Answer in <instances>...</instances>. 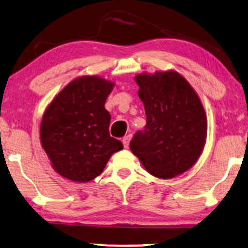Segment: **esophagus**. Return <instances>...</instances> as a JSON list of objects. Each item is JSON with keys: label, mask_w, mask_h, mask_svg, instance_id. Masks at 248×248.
<instances>
[{"label": "esophagus", "mask_w": 248, "mask_h": 248, "mask_svg": "<svg viewBox=\"0 0 248 248\" xmlns=\"http://www.w3.org/2000/svg\"><path fill=\"white\" fill-rule=\"evenodd\" d=\"M130 138H131V136H130V135L124 136V137L123 138V144H124V148H128V146H129V141H130Z\"/></svg>", "instance_id": "obj_1"}]
</instances>
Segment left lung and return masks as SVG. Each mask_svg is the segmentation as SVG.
Returning <instances> with one entry per match:
<instances>
[{
	"instance_id": "left-lung-1",
	"label": "left lung",
	"mask_w": 248,
	"mask_h": 248,
	"mask_svg": "<svg viewBox=\"0 0 248 248\" xmlns=\"http://www.w3.org/2000/svg\"><path fill=\"white\" fill-rule=\"evenodd\" d=\"M146 125L130 149L152 175L172 179L192 167L203 151L207 118L195 91L179 73L136 76Z\"/></svg>"
}]
</instances>
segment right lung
Masks as SVG:
<instances>
[{
  "instance_id": "obj_1",
  "label": "right lung",
  "mask_w": 248,
  "mask_h": 248,
  "mask_svg": "<svg viewBox=\"0 0 248 248\" xmlns=\"http://www.w3.org/2000/svg\"><path fill=\"white\" fill-rule=\"evenodd\" d=\"M113 83L97 76L76 78L55 97L43 117L40 140L54 170L74 182H89L103 172L113 153L124 148L111 137L104 108Z\"/></svg>"
}]
</instances>
